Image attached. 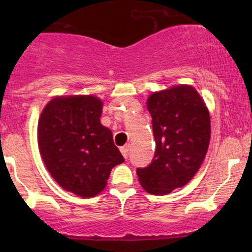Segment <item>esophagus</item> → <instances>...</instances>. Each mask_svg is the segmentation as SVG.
<instances>
[{"label":"esophagus","mask_w":252,"mask_h":252,"mask_svg":"<svg viewBox=\"0 0 252 252\" xmlns=\"http://www.w3.org/2000/svg\"><path fill=\"white\" fill-rule=\"evenodd\" d=\"M129 150H130V144H126V146L121 147V153H122V155L124 156V158H128Z\"/></svg>","instance_id":"34e87169"}]
</instances>
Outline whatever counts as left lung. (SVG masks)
<instances>
[{
  "instance_id": "obj_1",
  "label": "left lung",
  "mask_w": 252,
  "mask_h": 252,
  "mask_svg": "<svg viewBox=\"0 0 252 252\" xmlns=\"http://www.w3.org/2000/svg\"><path fill=\"white\" fill-rule=\"evenodd\" d=\"M147 106L152 115L155 154L148 166L136 173L150 194H167L185 186L200 168L210 143V114L189 85L154 92Z\"/></svg>"
}]
</instances>
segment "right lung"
<instances>
[{
    "label": "right lung",
    "mask_w": 252,
    "mask_h": 252,
    "mask_svg": "<svg viewBox=\"0 0 252 252\" xmlns=\"http://www.w3.org/2000/svg\"><path fill=\"white\" fill-rule=\"evenodd\" d=\"M102 100L58 97L43 109L37 143L48 172L63 189L89 198L105 189L110 172L124 158L112 132L100 124Z\"/></svg>",
    "instance_id": "add662e5"
}]
</instances>
